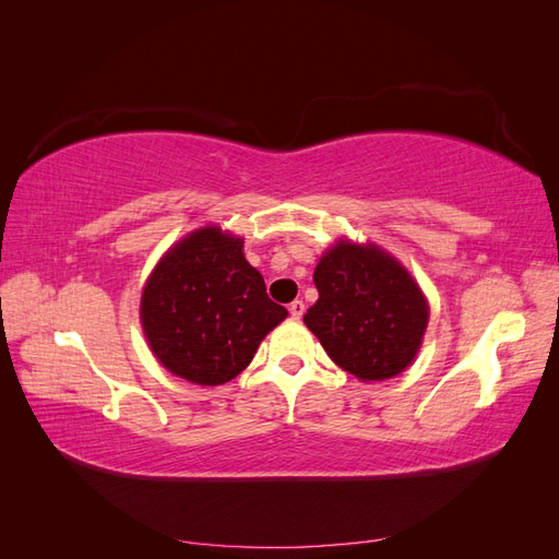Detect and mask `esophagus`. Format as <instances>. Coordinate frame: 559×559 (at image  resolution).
<instances>
[{
	"label": "esophagus",
	"instance_id": "1",
	"mask_svg": "<svg viewBox=\"0 0 559 559\" xmlns=\"http://www.w3.org/2000/svg\"><path fill=\"white\" fill-rule=\"evenodd\" d=\"M289 314H292V319H300L302 314H306V302L294 300L292 306H289Z\"/></svg>",
	"mask_w": 559,
	"mask_h": 559
}]
</instances>
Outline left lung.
I'll list each match as a JSON object with an SVG mask.
<instances>
[{"instance_id": "left-lung-1", "label": "left lung", "mask_w": 559, "mask_h": 559, "mask_svg": "<svg viewBox=\"0 0 559 559\" xmlns=\"http://www.w3.org/2000/svg\"><path fill=\"white\" fill-rule=\"evenodd\" d=\"M319 298L302 317L329 357L364 382L403 373L429 324L417 282L376 245L341 240L314 267Z\"/></svg>"}]
</instances>
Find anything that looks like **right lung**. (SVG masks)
I'll use <instances>...</instances> for the list:
<instances>
[{"label":"right lung","instance_id":"obj_1","mask_svg":"<svg viewBox=\"0 0 559 559\" xmlns=\"http://www.w3.org/2000/svg\"><path fill=\"white\" fill-rule=\"evenodd\" d=\"M242 238L205 226L186 235L154 267L140 319L156 359L193 384H224L251 364L286 308L265 294Z\"/></svg>","mask_w":559,"mask_h":559}]
</instances>
